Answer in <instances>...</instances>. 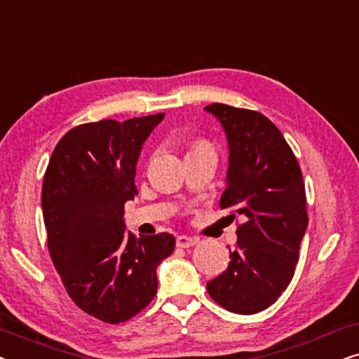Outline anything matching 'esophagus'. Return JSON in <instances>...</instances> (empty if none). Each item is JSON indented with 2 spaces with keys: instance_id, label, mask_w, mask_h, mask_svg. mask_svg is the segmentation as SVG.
I'll return each mask as SVG.
<instances>
[{
  "instance_id": "1",
  "label": "esophagus",
  "mask_w": 359,
  "mask_h": 359,
  "mask_svg": "<svg viewBox=\"0 0 359 359\" xmlns=\"http://www.w3.org/2000/svg\"><path fill=\"white\" fill-rule=\"evenodd\" d=\"M196 243H198V238H196V237H188V235H180V237L176 238V247H180V248L194 247Z\"/></svg>"
}]
</instances>
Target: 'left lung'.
I'll return each mask as SVG.
<instances>
[{
	"mask_svg": "<svg viewBox=\"0 0 359 359\" xmlns=\"http://www.w3.org/2000/svg\"><path fill=\"white\" fill-rule=\"evenodd\" d=\"M204 109L220 122L229 145L220 208L243 219L229 266L210 279L208 292L227 311L252 316L276 302L294 276L309 224L306 188L291 147L268 117L219 102Z\"/></svg>",
	"mask_w": 359,
	"mask_h": 359,
	"instance_id": "1",
	"label": "left lung"
}]
</instances>
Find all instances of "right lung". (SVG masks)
<instances>
[{
	"instance_id": "obj_1",
	"label": "right lung",
	"mask_w": 359,
	"mask_h": 359,
	"mask_svg": "<svg viewBox=\"0 0 359 359\" xmlns=\"http://www.w3.org/2000/svg\"><path fill=\"white\" fill-rule=\"evenodd\" d=\"M165 114L78 126L58 142L42 184L48 252L68 296L107 323L137 316L155 297L156 268L175 250L171 233L135 238L124 204L139 194L137 161Z\"/></svg>"
}]
</instances>
